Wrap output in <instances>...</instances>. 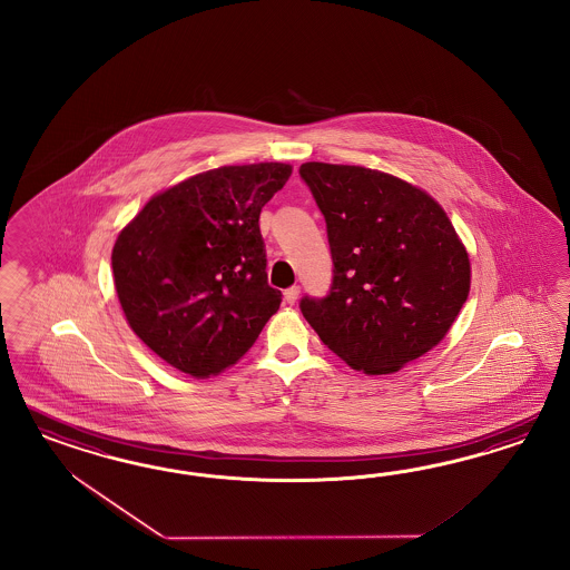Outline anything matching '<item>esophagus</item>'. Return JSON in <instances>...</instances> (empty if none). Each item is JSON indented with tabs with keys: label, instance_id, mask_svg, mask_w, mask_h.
Instances as JSON below:
<instances>
[{
	"label": "esophagus",
	"instance_id": "esophagus-1",
	"mask_svg": "<svg viewBox=\"0 0 570 570\" xmlns=\"http://www.w3.org/2000/svg\"><path fill=\"white\" fill-rule=\"evenodd\" d=\"M298 293H301L298 286H291L288 291H284V301H286L288 305H294V303L298 301Z\"/></svg>",
	"mask_w": 570,
	"mask_h": 570
}]
</instances>
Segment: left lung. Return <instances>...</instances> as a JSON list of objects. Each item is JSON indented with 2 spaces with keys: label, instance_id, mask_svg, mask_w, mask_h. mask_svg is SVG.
Masks as SVG:
<instances>
[{
  "label": "left lung",
  "instance_id": "obj_1",
  "mask_svg": "<svg viewBox=\"0 0 570 570\" xmlns=\"http://www.w3.org/2000/svg\"><path fill=\"white\" fill-rule=\"evenodd\" d=\"M328 227L334 279L301 301L324 345L370 376L439 345L470 293V257L431 194L360 165L303 163Z\"/></svg>",
  "mask_w": 570,
  "mask_h": 570
}]
</instances>
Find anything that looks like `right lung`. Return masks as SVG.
Listing matches in <instances>:
<instances>
[{"instance_id":"add662e5","label":"right lung","mask_w":570,"mask_h":570,"mask_svg":"<svg viewBox=\"0 0 570 570\" xmlns=\"http://www.w3.org/2000/svg\"><path fill=\"white\" fill-rule=\"evenodd\" d=\"M293 167L225 165L155 194L112 246L129 328L191 379L217 376L255 345L282 293L267 284L259 215Z\"/></svg>"}]
</instances>
